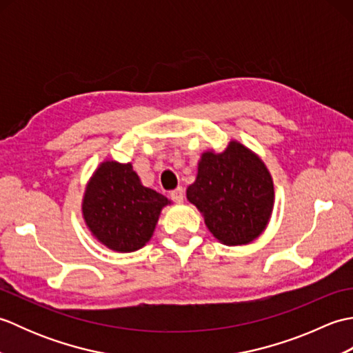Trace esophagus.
Listing matches in <instances>:
<instances>
[{"label": "esophagus", "instance_id": "34e87169", "mask_svg": "<svg viewBox=\"0 0 353 353\" xmlns=\"http://www.w3.org/2000/svg\"><path fill=\"white\" fill-rule=\"evenodd\" d=\"M170 197L176 201V203H182L183 199H185V191L182 186H179V188H176L174 191H171Z\"/></svg>", "mask_w": 353, "mask_h": 353}]
</instances>
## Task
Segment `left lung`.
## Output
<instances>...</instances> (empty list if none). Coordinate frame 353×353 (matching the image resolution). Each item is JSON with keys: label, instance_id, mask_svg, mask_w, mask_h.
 <instances>
[{"label": "left lung", "instance_id": "1", "mask_svg": "<svg viewBox=\"0 0 353 353\" xmlns=\"http://www.w3.org/2000/svg\"><path fill=\"white\" fill-rule=\"evenodd\" d=\"M186 199L220 243L243 245L254 241L272 219L274 185L261 157L241 142L230 141L220 153H201Z\"/></svg>", "mask_w": 353, "mask_h": 353}]
</instances>
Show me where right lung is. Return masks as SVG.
Segmentation results:
<instances>
[{"label": "right lung", "mask_w": 353, "mask_h": 353, "mask_svg": "<svg viewBox=\"0 0 353 353\" xmlns=\"http://www.w3.org/2000/svg\"><path fill=\"white\" fill-rule=\"evenodd\" d=\"M171 201L147 188L132 163L103 161L86 185L81 214L91 235L108 249L130 253L153 236L162 208Z\"/></svg>", "instance_id": "right-lung-1"}]
</instances>
